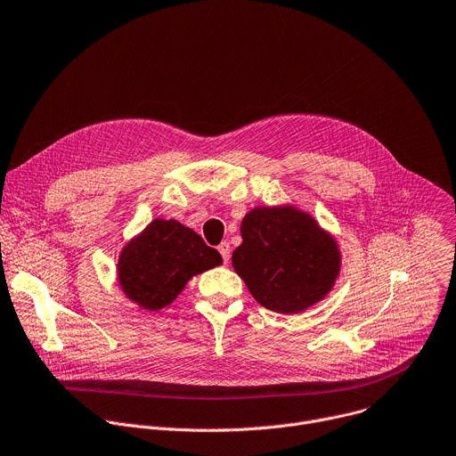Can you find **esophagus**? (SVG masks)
Masks as SVG:
<instances>
[{"label": "esophagus", "instance_id": "obj_1", "mask_svg": "<svg viewBox=\"0 0 456 456\" xmlns=\"http://www.w3.org/2000/svg\"><path fill=\"white\" fill-rule=\"evenodd\" d=\"M218 252L222 254L224 263H229V259H231V245H229L227 241H222V243L218 245Z\"/></svg>", "mask_w": 456, "mask_h": 456}]
</instances>
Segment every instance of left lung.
<instances>
[{"label": "left lung", "instance_id": "1", "mask_svg": "<svg viewBox=\"0 0 456 456\" xmlns=\"http://www.w3.org/2000/svg\"><path fill=\"white\" fill-rule=\"evenodd\" d=\"M232 266L266 310L298 314L319 302L340 270L335 240L295 208H257L241 222Z\"/></svg>", "mask_w": 456, "mask_h": 456}]
</instances>
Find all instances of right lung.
Returning <instances> with one entry per match:
<instances>
[{"instance_id": "obj_1", "label": "right lung", "mask_w": 456, "mask_h": 456, "mask_svg": "<svg viewBox=\"0 0 456 456\" xmlns=\"http://www.w3.org/2000/svg\"><path fill=\"white\" fill-rule=\"evenodd\" d=\"M222 265L216 248L175 220H154L121 252L119 284L144 310H161L197 273Z\"/></svg>"}]
</instances>
